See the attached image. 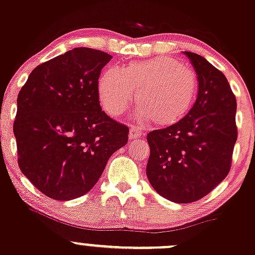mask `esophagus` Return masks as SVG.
<instances>
[{
	"instance_id": "esophagus-1",
	"label": "esophagus",
	"mask_w": 255,
	"mask_h": 255,
	"mask_svg": "<svg viewBox=\"0 0 255 255\" xmlns=\"http://www.w3.org/2000/svg\"><path fill=\"white\" fill-rule=\"evenodd\" d=\"M143 135V132H141L140 129H138V128L135 127H132L129 130V139H136L139 138V136Z\"/></svg>"
}]
</instances>
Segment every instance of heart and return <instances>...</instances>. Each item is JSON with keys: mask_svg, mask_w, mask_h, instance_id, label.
<instances>
[{"mask_svg": "<svg viewBox=\"0 0 255 255\" xmlns=\"http://www.w3.org/2000/svg\"><path fill=\"white\" fill-rule=\"evenodd\" d=\"M104 110L120 116L134 101L143 120L156 126H170L189 112L198 92L197 76L191 68L170 57H156L129 64L126 68H109L98 83Z\"/></svg>", "mask_w": 255, "mask_h": 255, "instance_id": "1", "label": "heart"}]
</instances>
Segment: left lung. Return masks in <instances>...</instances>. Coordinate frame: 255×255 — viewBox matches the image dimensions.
I'll use <instances>...</instances> for the list:
<instances>
[{
  "label": "left lung",
  "instance_id": "left-lung-1",
  "mask_svg": "<svg viewBox=\"0 0 255 255\" xmlns=\"http://www.w3.org/2000/svg\"><path fill=\"white\" fill-rule=\"evenodd\" d=\"M184 55L198 76L197 100L181 121L146 135L150 184L178 204L202 199L226 178L237 140V101L225 74L200 55Z\"/></svg>",
  "mask_w": 255,
  "mask_h": 255
}]
</instances>
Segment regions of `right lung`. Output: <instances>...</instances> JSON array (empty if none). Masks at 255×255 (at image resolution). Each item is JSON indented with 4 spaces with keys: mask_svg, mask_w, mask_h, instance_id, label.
Masks as SVG:
<instances>
[{
    "mask_svg": "<svg viewBox=\"0 0 255 255\" xmlns=\"http://www.w3.org/2000/svg\"><path fill=\"white\" fill-rule=\"evenodd\" d=\"M111 58L76 47L35 67L18 94V165L46 197L84 195L110 156L127 144L128 127L107 116L99 101V77Z\"/></svg>",
    "mask_w": 255,
    "mask_h": 255,
    "instance_id": "1",
    "label": "right lung"
}]
</instances>
